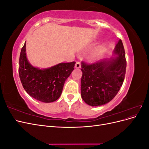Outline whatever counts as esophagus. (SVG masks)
I'll return each mask as SVG.
<instances>
[{
    "mask_svg": "<svg viewBox=\"0 0 149 149\" xmlns=\"http://www.w3.org/2000/svg\"><path fill=\"white\" fill-rule=\"evenodd\" d=\"M81 67V63H80V61H77L76 62V64H75V68H79Z\"/></svg>",
    "mask_w": 149,
    "mask_h": 149,
    "instance_id": "34e87169",
    "label": "esophagus"
}]
</instances>
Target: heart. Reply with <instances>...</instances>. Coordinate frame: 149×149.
<instances>
[{"label":"heart","instance_id":"obj_1","mask_svg":"<svg viewBox=\"0 0 149 149\" xmlns=\"http://www.w3.org/2000/svg\"><path fill=\"white\" fill-rule=\"evenodd\" d=\"M103 50H104V47H100L96 51V52H95V53H94V58H97L99 56H100L101 54V53L103 52Z\"/></svg>","mask_w":149,"mask_h":149}]
</instances>
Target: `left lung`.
Returning <instances> with one entry per match:
<instances>
[{
	"mask_svg": "<svg viewBox=\"0 0 149 149\" xmlns=\"http://www.w3.org/2000/svg\"><path fill=\"white\" fill-rule=\"evenodd\" d=\"M114 55L116 58L93 64L81 63V94L83 101L89 106H102L110 102L123 84L127 63L120 39L114 48Z\"/></svg>",
	"mask_w": 149,
	"mask_h": 149,
	"instance_id": "obj_1",
	"label": "left lung"
}]
</instances>
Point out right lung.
I'll list each match as a JSON object with an SVG mask.
<instances>
[{
	"instance_id": "right-lung-1",
	"label": "right lung",
	"mask_w": 149,
	"mask_h": 149,
	"mask_svg": "<svg viewBox=\"0 0 149 149\" xmlns=\"http://www.w3.org/2000/svg\"><path fill=\"white\" fill-rule=\"evenodd\" d=\"M75 61L61 63L46 69L31 65L26 56V42L21 49L19 73L22 86L30 96L43 102L55 101L61 96L65 81L74 70Z\"/></svg>"
}]
</instances>
